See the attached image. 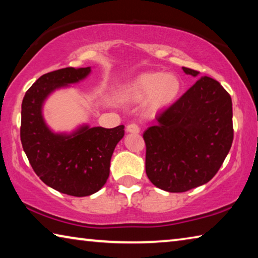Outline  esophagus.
Segmentation results:
<instances>
[{
	"instance_id": "esophagus-1",
	"label": "esophagus",
	"mask_w": 258,
	"mask_h": 258,
	"mask_svg": "<svg viewBox=\"0 0 258 258\" xmlns=\"http://www.w3.org/2000/svg\"><path fill=\"white\" fill-rule=\"evenodd\" d=\"M126 132L138 134V133H140V127L135 123H131L127 126H126Z\"/></svg>"
}]
</instances>
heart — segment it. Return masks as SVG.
<instances>
[{"instance_id": "heart-1", "label": "heart", "mask_w": 258, "mask_h": 258, "mask_svg": "<svg viewBox=\"0 0 258 258\" xmlns=\"http://www.w3.org/2000/svg\"><path fill=\"white\" fill-rule=\"evenodd\" d=\"M182 83L175 74L159 72L145 73L121 87V95L130 101H142L148 98V104L157 110L167 107L177 99Z\"/></svg>"}]
</instances>
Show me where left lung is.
<instances>
[{"instance_id": "1", "label": "left lung", "mask_w": 258, "mask_h": 258, "mask_svg": "<svg viewBox=\"0 0 258 258\" xmlns=\"http://www.w3.org/2000/svg\"><path fill=\"white\" fill-rule=\"evenodd\" d=\"M187 75L199 72L183 67ZM143 133L146 173L154 185L185 192L215 176L233 141L232 100L217 81L204 76Z\"/></svg>"}]
</instances>
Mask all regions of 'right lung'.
<instances>
[{
    "label": "right lung",
    "instance_id": "add662e5",
    "mask_svg": "<svg viewBox=\"0 0 258 258\" xmlns=\"http://www.w3.org/2000/svg\"><path fill=\"white\" fill-rule=\"evenodd\" d=\"M90 73L91 67H67L44 74L29 87L21 104L20 140L34 172L52 189L74 197L93 195L107 182L124 125H84L72 134L53 133L43 119L42 106L54 90L84 80Z\"/></svg>",
    "mask_w": 258,
    "mask_h": 258
}]
</instances>
